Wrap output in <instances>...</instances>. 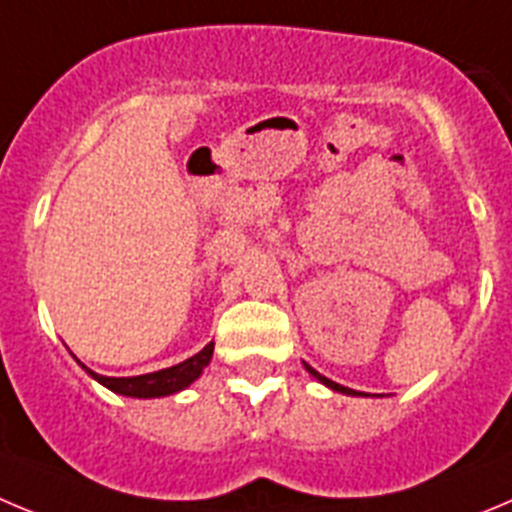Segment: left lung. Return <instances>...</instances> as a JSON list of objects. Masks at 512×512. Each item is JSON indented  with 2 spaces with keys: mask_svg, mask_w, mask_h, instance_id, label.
Masks as SVG:
<instances>
[{
  "mask_svg": "<svg viewBox=\"0 0 512 512\" xmlns=\"http://www.w3.org/2000/svg\"><path fill=\"white\" fill-rule=\"evenodd\" d=\"M306 370H308V372H311V375H313V377H316V380H319V382H324L326 388L336 390V393H344V395H357V393H354V390H349V388H344V385H339V382H334V380H329V377L319 375V372L313 370V367H308V365H306Z\"/></svg>",
  "mask_w": 512,
  "mask_h": 512,
  "instance_id": "obj_1",
  "label": "left lung"
}]
</instances>
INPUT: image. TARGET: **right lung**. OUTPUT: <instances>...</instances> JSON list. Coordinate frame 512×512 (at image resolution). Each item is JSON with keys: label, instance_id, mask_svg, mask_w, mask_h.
Wrapping results in <instances>:
<instances>
[{"label": "right lung", "instance_id": "obj_1", "mask_svg": "<svg viewBox=\"0 0 512 512\" xmlns=\"http://www.w3.org/2000/svg\"><path fill=\"white\" fill-rule=\"evenodd\" d=\"M211 354H214V342L206 344L199 354L183 359L181 365L165 367V370L147 372V375L137 377L96 375V372H91L89 367H84L81 362H78V365L84 367L96 382H101L104 388L112 390V393L130 395V398H163V395L181 393V390H186L193 380H199L204 367L211 362Z\"/></svg>", "mask_w": 512, "mask_h": 512}]
</instances>
